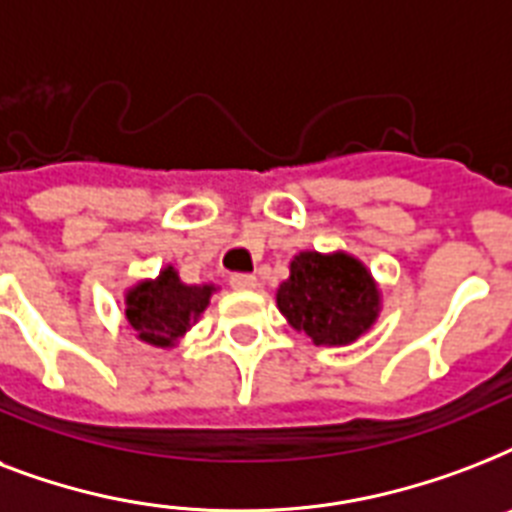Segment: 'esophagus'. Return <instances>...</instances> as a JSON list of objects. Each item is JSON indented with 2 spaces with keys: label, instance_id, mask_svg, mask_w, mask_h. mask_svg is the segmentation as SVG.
<instances>
[{
  "label": "esophagus",
  "instance_id": "esophagus-1",
  "mask_svg": "<svg viewBox=\"0 0 512 512\" xmlns=\"http://www.w3.org/2000/svg\"><path fill=\"white\" fill-rule=\"evenodd\" d=\"M228 281H231L233 289H255L257 287V279L252 276V273H233Z\"/></svg>",
  "mask_w": 512,
  "mask_h": 512
}]
</instances>
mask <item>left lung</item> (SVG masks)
I'll return each instance as SVG.
<instances>
[{"mask_svg":"<svg viewBox=\"0 0 512 512\" xmlns=\"http://www.w3.org/2000/svg\"><path fill=\"white\" fill-rule=\"evenodd\" d=\"M279 311L316 345H348L372 327L380 292L356 257L300 252L276 292Z\"/></svg>","mask_w":512,"mask_h":512,"instance_id":"8db88e82","label":"left lung"}]
</instances>
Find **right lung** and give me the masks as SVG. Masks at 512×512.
<instances>
[{
    "instance_id": "add662e5",
    "label": "right lung",
    "mask_w": 512,
    "mask_h": 512,
    "mask_svg": "<svg viewBox=\"0 0 512 512\" xmlns=\"http://www.w3.org/2000/svg\"><path fill=\"white\" fill-rule=\"evenodd\" d=\"M215 287H188L175 268H164L154 281H140L127 295V321L138 337L156 348H170L207 308Z\"/></svg>"
}]
</instances>
